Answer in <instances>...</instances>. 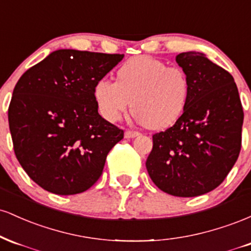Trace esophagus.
<instances>
[{
  "label": "esophagus",
  "instance_id": "34e87169",
  "mask_svg": "<svg viewBox=\"0 0 251 251\" xmlns=\"http://www.w3.org/2000/svg\"><path fill=\"white\" fill-rule=\"evenodd\" d=\"M140 133L139 132L137 131H129V129H127V131L125 132V138H127V139H131V138H135L138 137Z\"/></svg>",
  "mask_w": 251,
  "mask_h": 251
}]
</instances>
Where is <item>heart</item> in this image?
<instances>
[{
	"mask_svg": "<svg viewBox=\"0 0 251 251\" xmlns=\"http://www.w3.org/2000/svg\"><path fill=\"white\" fill-rule=\"evenodd\" d=\"M190 83L179 67H168L155 57L135 56L124 62L117 81L99 79L93 97L98 111L107 122H117L131 106L138 120L150 128L174 125L185 111Z\"/></svg>",
	"mask_w": 251,
	"mask_h": 251,
	"instance_id": "1",
	"label": "heart"
}]
</instances>
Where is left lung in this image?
<instances>
[{
	"label": "left lung",
	"mask_w": 251,
	"mask_h": 251,
	"mask_svg": "<svg viewBox=\"0 0 251 251\" xmlns=\"http://www.w3.org/2000/svg\"><path fill=\"white\" fill-rule=\"evenodd\" d=\"M190 83L185 111L172 127L153 134L146 169L155 185L177 197L212 191L241 151L243 108L234 77L204 53L176 56Z\"/></svg>",
	"instance_id": "1"
}]
</instances>
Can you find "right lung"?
I'll list each match as a JSON object with an SVG mask.
<instances>
[{
    "label": "right lung",
    "mask_w": 251,
    "mask_h": 251,
    "mask_svg": "<svg viewBox=\"0 0 251 251\" xmlns=\"http://www.w3.org/2000/svg\"><path fill=\"white\" fill-rule=\"evenodd\" d=\"M123 57L59 50L17 81L8 109L14 151L42 189L76 195L100 178L124 131L98 113L93 87Z\"/></svg>",
    "instance_id": "right-lung-1"
}]
</instances>
